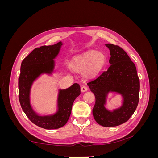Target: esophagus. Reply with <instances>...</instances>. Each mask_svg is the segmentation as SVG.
Here are the masks:
<instances>
[{"label":"esophagus","mask_w":158,"mask_h":158,"mask_svg":"<svg viewBox=\"0 0 158 158\" xmlns=\"http://www.w3.org/2000/svg\"><path fill=\"white\" fill-rule=\"evenodd\" d=\"M87 90H88V88L86 86H85V85H83V86L81 87V92H86Z\"/></svg>","instance_id":"1"}]
</instances>
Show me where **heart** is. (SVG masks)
Here are the masks:
<instances>
[{
    "label": "heart",
    "mask_w": 158,
    "mask_h": 158,
    "mask_svg": "<svg viewBox=\"0 0 158 158\" xmlns=\"http://www.w3.org/2000/svg\"><path fill=\"white\" fill-rule=\"evenodd\" d=\"M106 60L107 56L104 52L92 49L75 56L72 60L71 67L76 73H85L86 77L92 78L102 70Z\"/></svg>",
    "instance_id": "b5f03b06"
}]
</instances>
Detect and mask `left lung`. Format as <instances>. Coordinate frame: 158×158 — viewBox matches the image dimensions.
Instances as JSON below:
<instances>
[{
    "mask_svg": "<svg viewBox=\"0 0 158 158\" xmlns=\"http://www.w3.org/2000/svg\"><path fill=\"white\" fill-rule=\"evenodd\" d=\"M111 58L110 66L99 77L88 83L95 95V103L92 112L94 119L103 127H117L127 122L135 113L139 102L140 80L135 64L121 47L106 44ZM109 91L121 93L124 101L122 107L109 112L104 107Z\"/></svg>",
    "mask_w": 158,
    "mask_h": 158,
    "instance_id": "8db88e82",
    "label": "left lung"
}]
</instances>
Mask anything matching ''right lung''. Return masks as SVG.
<instances>
[{"instance_id":"right-lung-1","label":"right lung","mask_w":158,"mask_h":158,"mask_svg":"<svg viewBox=\"0 0 158 158\" xmlns=\"http://www.w3.org/2000/svg\"><path fill=\"white\" fill-rule=\"evenodd\" d=\"M62 43L41 46L33 50L23 60L18 78V97L22 109L27 118L37 126L45 129H56L63 127L70 117L75 99L80 94L79 84H74L66 89H60L58 111L53 115L39 116L33 111L30 103L32 83L42 73L49 74L54 69V60Z\"/></svg>"}]
</instances>
